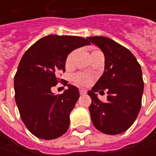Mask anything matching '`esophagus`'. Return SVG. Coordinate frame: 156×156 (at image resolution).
Wrapping results in <instances>:
<instances>
[{"label":"esophagus","mask_w":156,"mask_h":156,"mask_svg":"<svg viewBox=\"0 0 156 156\" xmlns=\"http://www.w3.org/2000/svg\"><path fill=\"white\" fill-rule=\"evenodd\" d=\"M80 94H87V91L85 89H80Z\"/></svg>","instance_id":"esophagus-1"}]
</instances>
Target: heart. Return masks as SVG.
<instances>
[{
  "instance_id": "heart-1",
  "label": "heart",
  "mask_w": 156,
  "mask_h": 156,
  "mask_svg": "<svg viewBox=\"0 0 156 156\" xmlns=\"http://www.w3.org/2000/svg\"><path fill=\"white\" fill-rule=\"evenodd\" d=\"M95 52V51H94ZM74 55H75V52H72V53H70L68 57H67V59H66V65H70L71 62H72V61H73V58H74ZM73 80L75 81V83H77V84H80V85H82V86H85V85H87L90 81H91V79H90V77L87 75H84V74H76V75H74V77H73Z\"/></svg>"
}]
</instances>
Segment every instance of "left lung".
<instances>
[{"label": "left lung", "instance_id": "1", "mask_svg": "<svg viewBox=\"0 0 156 156\" xmlns=\"http://www.w3.org/2000/svg\"><path fill=\"white\" fill-rule=\"evenodd\" d=\"M97 46L105 57L103 75L87 94L92 102L89 106L94 126L107 135L125 132L135 122L141 107L144 83L141 65L128 48L103 36L87 37ZM106 89V102L98 98Z\"/></svg>", "mask_w": 156, "mask_h": 156}]
</instances>
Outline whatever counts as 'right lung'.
<instances>
[{
	"label": "right lung",
	"mask_w": 156,
	"mask_h": 156,
	"mask_svg": "<svg viewBox=\"0 0 156 156\" xmlns=\"http://www.w3.org/2000/svg\"><path fill=\"white\" fill-rule=\"evenodd\" d=\"M90 42L73 35L50 34L31 46L19 63L15 76V98L21 118L34 136L55 139L69 129V115L79 99V89L68 84L61 94L52 93L56 75L65 71L66 59L76 48Z\"/></svg>",
	"instance_id": "right-lung-1"
}]
</instances>
